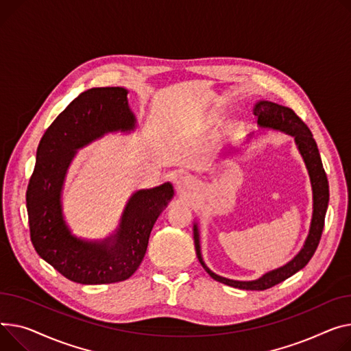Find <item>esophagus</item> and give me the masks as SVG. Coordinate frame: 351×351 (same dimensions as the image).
Wrapping results in <instances>:
<instances>
[{"instance_id": "1", "label": "esophagus", "mask_w": 351, "mask_h": 351, "mask_svg": "<svg viewBox=\"0 0 351 351\" xmlns=\"http://www.w3.org/2000/svg\"><path fill=\"white\" fill-rule=\"evenodd\" d=\"M176 189L180 193H186L189 189H192V182L186 178H182L176 182Z\"/></svg>"}]
</instances>
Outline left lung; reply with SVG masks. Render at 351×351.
Wrapping results in <instances>:
<instances>
[{"label":"left lung","instance_id":"8db88e82","mask_svg":"<svg viewBox=\"0 0 351 351\" xmlns=\"http://www.w3.org/2000/svg\"><path fill=\"white\" fill-rule=\"evenodd\" d=\"M254 114L258 117V124L260 127L265 128H274L284 131L292 136H295L296 145L305 159L306 168L309 171L311 182H312V189H313V217H312V224H311V231L309 236L305 241V245L300 250V252L295 256V258L288 263L287 265L274 269L260 279H255V281H232V279H227L223 276L216 275L215 272L210 271L206 264L203 263L202 254H200V245H199V232L197 227L195 224L193 232H195V248L197 258L202 264V267L206 269V272L212 276L216 281L226 284L232 288H239V289H247V291H265L269 289L279 282L285 281L289 276L296 274L299 269L305 267L311 258L313 256L320 237H322V231L324 226V216H326V210H328V203H329V182L328 176H326V172L323 169V163L319 155V149L316 145V141L313 139V135L308 125L303 123L296 112L292 108L279 106L276 103L271 101H258L254 107Z\"/></svg>","mask_w":351,"mask_h":351}]
</instances>
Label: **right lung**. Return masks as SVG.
I'll return each instance as SVG.
<instances>
[{
  "mask_svg": "<svg viewBox=\"0 0 351 351\" xmlns=\"http://www.w3.org/2000/svg\"><path fill=\"white\" fill-rule=\"evenodd\" d=\"M123 87L90 88L70 103L43 134L27 189L31 241L40 258L70 281L84 285L128 279L143 263L151 230L173 196L171 183L136 192L117 234L86 243L70 234L62 216L60 191L76 149L110 131L135 127Z\"/></svg>",
  "mask_w": 351,
  "mask_h": 351,
  "instance_id": "obj_1",
  "label": "right lung"
}]
</instances>
